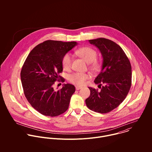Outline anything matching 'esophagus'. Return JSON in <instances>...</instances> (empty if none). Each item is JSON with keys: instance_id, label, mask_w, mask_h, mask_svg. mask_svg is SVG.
<instances>
[{"instance_id": "obj_1", "label": "esophagus", "mask_w": 152, "mask_h": 152, "mask_svg": "<svg viewBox=\"0 0 152 152\" xmlns=\"http://www.w3.org/2000/svg\"><path fill=\"white\" fill-rule=\"evenodd\" d=\"M82 86H76V90H80V89H82Z\"/></svg>"}]
</instances>
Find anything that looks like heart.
<instances>
[{
  "label": "heart",
  "mask_w": 152,
  "mask_h": 152,
  "mask_svg": "<svg viewBox=\"0 0 152 152\" xmlns=\"http://www.w3.org/2000/svg\"><path fill=\"white\" fill-rule=\"evenodd\" d=\"M77 54L82 58L86 62L90 63L91 69L96 70L99 66V62L97 61V52L90 47H83L76 50ZM62 66L64 70H69L72 66V56L70 53H67L62 58ZM90 76L87 73L76 72L69 76V81L77 85H83L86 80L88 79Z\"/></svg>",
  "instance_id": "obj_1"
}]
</instances>
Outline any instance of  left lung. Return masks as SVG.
<instances>
[{
  "mask_svg": "<svg viewBox=\"0 0 152 152\" xmlns=\"http://www.w3.org/2000/svg\"><path fill=\"white\" fill-rule=\"evenodd\" d=\"M89 42L99 49L103 61L102 70L94 80L100 91L88 87L90 96L85 103L90 110L106 114L115 109L126 97L132 84L131 65L122 48L115 42L104 38Z\"/></svg>",
  "mask_w": 152,
  "mask_h": 152,
  "instance_id": "left-lung-1",
  "label": "left lung"
}]
</instances>
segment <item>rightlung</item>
I'll list each match as a JSON object with an SVG mask.
<instances>
[{"instance_id":"right-lung-1","label":"right lung","mask_w":152,"mask_h":152,"mask_svg":"<svg viewBox=\"0 0 152 152\" xmlns=\"http://www.w3.org/2000/svg\"><path fill=\"white\" fill-rule=\"evenodd\" d=\"M76 45L75 41L47 40L35 46L26 58L20 73L21 83L26 99L40 114L56 117L68 110L75 86L64 84L56 91L53 85L56 80L65 81L59 75L62 72V58Z\"/></svg>"}]
</instances>
